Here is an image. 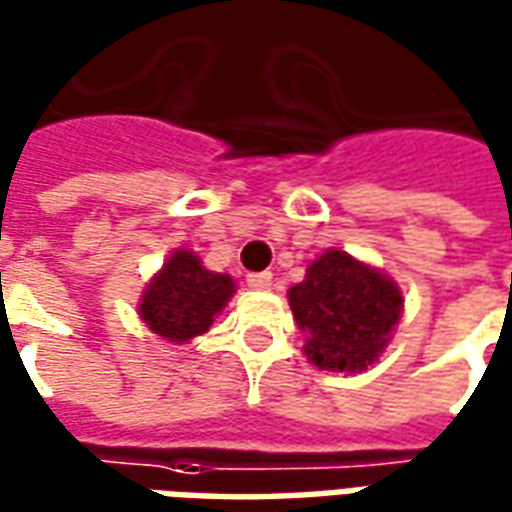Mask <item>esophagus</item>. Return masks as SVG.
I'll return each instance as SVG.
<instances>
[{
    "instance_id": "1",
    "label": "esophagus",
    "mask_w": 512,
    "mask_h": 512,
    "mask_svg": "<svg viewBox=\"0 0 512 512\" xmlns=\"http://www.w3.org/2000/svg\"><path fill=\"white\" fill-rule=\"evenodd\" d=\"M271 282H274L271 271H260V274H249V277H246V285L252 290H268L271 288Z\"/></svg>"
}]
</instances>
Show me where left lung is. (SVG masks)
<instances>
[{"label": "left lung", "mask_w": 512, "mask_h": 512, "mask_svg": "<svg viewBox=\"0 0 512 512\" xmlns=\"http://www.w3.org/2000/svg\"><path fill=\"white\" fill-rule=\"evenodd\" d=\"M288 301L304 332V354L326 373H362L376 365L403 315L395 279L340 246L312 260Z\"/></svg>", "instance_id": "obj_1"}]
</instances>
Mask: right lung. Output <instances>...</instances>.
Returning <instances> with one entry per match:
<instances>
[{
  "instance_id": "add662e5",
  "label": "right lung",
  "mask_w": 512,
  "mask_h": 512,
  "mask_svg": "<svg viewBox=\"0 0 512 512\" xmlns=\"http://www.w3.org/2000/svg\"><path fill=\"white\" fill-rule=\"evenodd\" d=\"M235 296V279L202 266L197 252L175 249L150 277L136 315L150 332L172 345L200 337Z\"/></svg>"
}]
</instances>
